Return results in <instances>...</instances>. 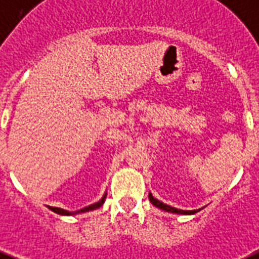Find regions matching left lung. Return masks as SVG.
Segmentation results:
<instances>
[{"instance_id": "obj_1", "label": "left lung", "mask_w": 259, "mask_h": 259, "mask_svg": "<svg viewBox=\"0 0 259 259\" xmlns=\"http://www.w3.org/2000/svg\"><path fill=\"white\" fill-rule=\"evenodd\" d=\"M148 198H150V202H151L152 205L157 206V208H159V209H162V211L169 212V213H177V215H193V213H196V212H198L200 209H201V208H200V209H193V211H184V209H177V208H174V206H170V205H167V204H163L162 201H159V200L154 197L151 193H148Z\"/></svg>"}]
</instances>
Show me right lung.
<instances>
[{
    "instance_id": "add662e5",
    "label": "right lung",
    "mask_w": 259,
    "mask_h": 259,
    "mask_svg": "<svg viewBox=\"0 0 259 259\" xmlns=\"http://www.w3.org/2000/svg\"><path fill=\"white\" fill-rule=\"evenodd\" d=\"M105 198H107V193H104V196H102L100 201L94 202V204H92V205L85 206V208H82V209H79V211H75V212H69V211H66V209H62V208H57V206H48V208H50V209H51L53 212H55V213H58V215H63V216L78 215V213H83V212L94 211V209L100 208V206H101L102 204L105 202Z\"/></svg>"
}]
</instances>
